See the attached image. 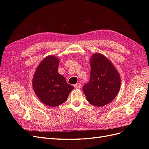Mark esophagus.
<instances>
[{
	"mask_svg": "<svg viewBox=\"0 0 149 149\" xmlns=\"http://www.w3.org/2000/svg\"><path fill=\"white\" fill-rule=\"evenodd\" d=\"M74 86V88H77V89H79V88H81V84L80 83H76Z\"/></svg>",
	"mask_w": 149,
	"mask_h": 149,
	"instance_id": "obj_1",
	"label": "esophagus"
}]
</instances>
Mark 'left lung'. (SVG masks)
Returning a JSON list of instances; mask_svg holds the SVG:
<instances>
[{"label": "left lung", "instance_id": "obj_1", "mask_svg": "<svg viewBox=\"0 0 149 149\" xmlns=\"http://www.w3.org/2000/svg\"><path fill=\"white\" fill-rule=\"evenodd\" d=\"M90 65V79L84 85L83 91L92 105L104 106L110 103L119 93L120 75L111 61L100 53L93 54Z\"/></svg>", "mask_w": 149, "mask_h": 149}]
</instances>
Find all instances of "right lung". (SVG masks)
I'll return each instance as SVG.
<instances>
[{
	"instance_id": "add662e5",
	"label": "right lung",
	"mask_w": 149,
	"mask_h": 149,
	"mask_svg": "<svg viewBox=\"0 0 149 149\" xmlns=\"http://www.w3.org/2000/svg\"><path fill=\"white\" fill-rule=\"evenodd\" d=\"M59 60L49 55L40 62L33 76L32 85L39 100L45 105L56 107L64 103L74 89L58 72Z\"/></svg>"
}]
</instances>
